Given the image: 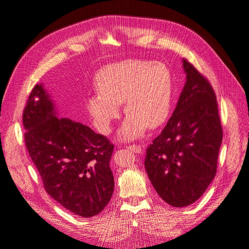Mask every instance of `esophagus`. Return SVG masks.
Segmentation results:
<instances>
[{
	"label": "esophagus",
	"instance_id": "1",
	"mask_svg": "<svg viewBox=\"0 0 249 249\" xmlns=\"http://www.w3.org/2000/svg\"><path fill=\"white\" fill-rule=\"evenodd\" d=\"M127 148H129L130 150H132L133 153H136V154H140V153H142V146H141V145L133 144V145L127 146Z\"/></svg>",
	"mask_w": 249,
	"mask_h": 249
}]
</instances>
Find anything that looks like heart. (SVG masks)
<instances>
[{
    "label": "heart",
    "instance_id": "b5f03b06",
    "mask_svg": "<svg viewBox=\"0 0 249 249\" xmlns=\"http://www.w3.org/2000/svg\"><path fill=\"white\" fill-rule=\"evenodd\" d=\"M99 93L86 99V109L96 130L108 135L120 114L123 104L127 113L118 138H140L147 126L156 129L166 120L171 106L173 81L168 67L146 60H127L112 64L96 77Z\"/></svg>",
    "mask_w": 249,
    "mask_h": 249
}]
</instances>
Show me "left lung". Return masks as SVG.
<instances>
[{
  "instance_id": "obj_1",
  "label": "left lung",
  "mask_w": 249,
  "mask_h": 249,
  "mask_svg": "<svg viewBox=\"0 0 249 249\" xmlns=\"http://www.w3.org/2000/svg\"><path fill=\"white\" fill-rule=\"evenodd\" d=\"M186 83L162 133L146 149L145 170L168 205H192L212 182L222 142L216 95L209 81L183 59Z\"/></svg>"
}]
</instances>
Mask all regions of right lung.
Returning a JSON list of instances; mask_svg holds the SVG:
<instances>
[{"instance_id":"right-lung-1","label":"right lung","mask_w":249,"mask_h":249,"mask_svg":"<svg viewBox=\"0 0 249 249\" xmlns=\"http://www.w3.org/2000/svg\"><path fill=\"white\" fill-rule=\"evenodd\" d=\"M22 124L28 153L50 196L81 217L101 213L114 190V145L89 126L59 117L41 83L29 96Z\"/></svg>"}]
</instances>
